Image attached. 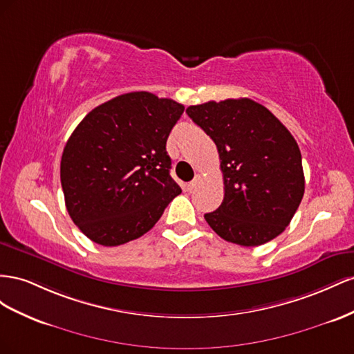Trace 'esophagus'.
Masks as SVG:
<instances>
[{"label": "esophagus", "mask_w": 354, "mask_h": 354, "mask_svg": "<svg viewBox=\"0 0 354 354\" xmlns=\"http://www.w3.org/2000/svg\"><path fill=\"white\" fill-rule=\"evenodd\" d=\"M198 179H200V176L194 178V180H191V183H188V184H187V189H188V191L194 189V188H196V185H197V183H198Z\"/></svg>", "instance_id": "obj_1"}]
</instances>
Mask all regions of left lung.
<instances>
[{"instance_id": "obj_1", "label": "left lung", "mask_w": 354, "mask_h": 354, "mask_svg": "<svg viewBox=\"0 0 354 354\" xmlns=\"http://www.w3.org/2000/svg\"><path fill=\"white\" fill-rule=\"evenodd\" d=\"M187 114L215 142L224 176V200L205 215L210 228L240 246L264 245L283 233L306 188L289 130L248 97L191 105Z\"/></svg>"}]
</instances>
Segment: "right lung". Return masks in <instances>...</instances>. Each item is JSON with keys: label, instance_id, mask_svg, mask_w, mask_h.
<instances>
[{"label": "right lung", "instance_id": "right-lung-1", "mask_svg": "<svg viewBox=\"0 0 354 354\" xmlns=\"http://www.w3.org/2000/svg\"><path fill=\"white\" fill-rule=\"evenodd\" d=\"M184 105L149 92L96 106L69 136L60 184L74 224L102 246H118L156 225L180 188L166 142Z\"/></svg>", "mask_w": 354, "mask_h": 354}]
</instances>
